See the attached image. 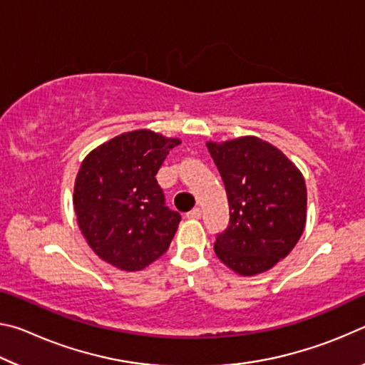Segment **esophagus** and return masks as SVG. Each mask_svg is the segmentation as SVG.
I'll list each match as a JSON object with an SVG mask.
<instances>
[{
	"mask_svg": "<svg viewBox=\"0 0 365 365\" xmlns=\"http://www.w3.org/2000/svg\"><path fill=\"white\" fill-rule=\"evenodd\" d=\"M187 217H188V219H200V217H201V209H200V207L191 209L190 212H187Z\"/></svg>",
	"mask_w": 365,
	"mask_h": 365,
	"instance_id": "esophagus-1",
	"label": "esophagus"
}]
</instances>
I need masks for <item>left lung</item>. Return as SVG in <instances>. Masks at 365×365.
<instances>
[{
	"label": "left lung",
	"mask_w": 365,
	"mask_h": 365,
	"mask_svg": "<svg viewBox=\"0 0 365 365\" xmlns=\"http://www.w3.org/2000/svg\"><path fill=\"white\" fill-rule=\"evenodd\" d=\"M206 146L230 206L228 227L215 238V255L238 275L262 274L287 257L304 232V177L279 148L257 137Z\"/></svg>",
	"instance_id": "left-lung-1"
}]
</instances>
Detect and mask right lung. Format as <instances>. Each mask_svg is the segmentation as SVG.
<instances>
[{
    "mask_svg": "<svg viewBox=\"0 0 365 365\" xmlns=\"http://www.w3.org/2000/svg\"><path fill=\"white\" fill-rule=\"evenodd\" d=\"M180 143L140 128L117 135L83 159L73 209L86 243L103 261L135 272L168 251L182 217L165 206L156 174Z\"/></svg>",
    "mask_w": 365,
    "mask_h": 365,
    "instance_id": "right-lung-1",
    "label": "right lung"
}]
</instances>
